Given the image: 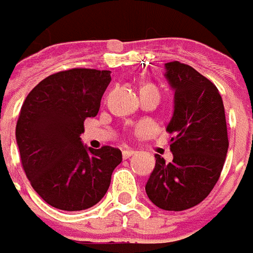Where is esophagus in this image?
Here are the masks:
<instances>
[{
    "label": "esophagus",
    "mask_w": 253,
    "mask_h": 253,
    "mask_svg": "<svg viewBox=\"0 0 253 253\" xmlns=\"http://www.w3.org/2000/svg\"><path fill=\"white\" fill-rule=\"evenodd\" d=\"M135 153H136L135 150H125L123 153H122V155H123V158H125V160H127V158H130V157L135 154Z\"/></svg>",
    "instance_id": "esophagus-1"
}]
</instances>
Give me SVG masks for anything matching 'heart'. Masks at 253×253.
Masks as SVG:
<instances>
[{"instance_id": "obj_1", "label": "heart", "mask_w": 253, "mask_h": 253, "mask_svg": "<svg viewBox=\"0 0 253 253\" xmlns=\"http://www.w3.org/2000/svg\"><path fill=\"white\" fill-rule=\"evenodd\" d=\"M145 89H153V91H157V88H155L153 84H146V85H143L141 88V91H145Z\"/></svg>"}]
</instances>
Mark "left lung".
<instances>
[{
    "mask_svg": "<svg viewBox=\"0 0 253 253\" xmlns=\"http://www.w3.org/2000/svg\"><path fill=\"white\" fill-rule=\"evenodd\" d=\"M174 89V112L166 131L173 134V161L155 154L146 184L150 201L165 211L196 207L220 178L228 151V131L221 95L205 76L179 61L165 64Z\"/></svg>",
    "mask_w": 253,
    "mask_h": 253,
    "instance_id": "1",
    "label": "left lung"
}]
</instances>
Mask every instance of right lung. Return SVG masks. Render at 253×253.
I'll return each mask as SVG.
<instances>
[{
  "mask_svg": "<svg viewBox=\"0 0 253 253\" xmlns=\"http://www.w3.org/2000/svg\"><path fill=\"white\" fill-rule=\"evenodd\" d=\"M111 82L110 71L72 68L41 80L22 103L16 139L22 169L46 204L61 211H83L108 190L122 151L82 143L84 121L96 117Z\"/></svg>",
  "mask_w": 253,
  "mask_h": 253,
  "instance_id": "right-lung-1",
  "label": "right lung"
}]
</instances>
